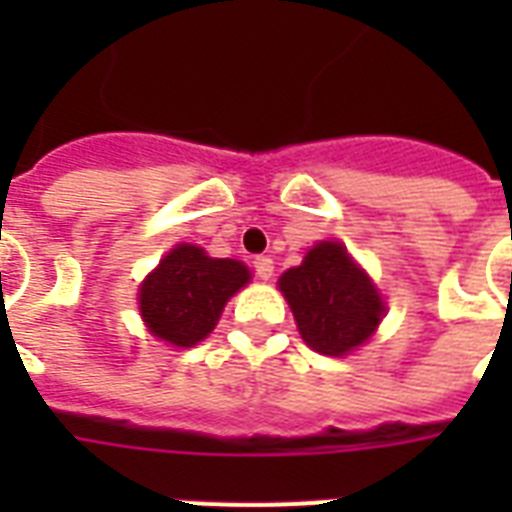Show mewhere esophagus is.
Returning <instances> with one entry per match:
<instances>
[{"label": "esophagus", "mask_w": 512, "mask_h": 512, "mask_svg": "<svg viewBox=\"0 0 512 512\" xmlns=\"http://www.w3.org/2000/svg\"><path fill=\"white\" fill-rule=\"evenodd\" d=\"M252 268H255V273L263 281H268L273 276V260L268 255H257L255 260H252Z\"/></svg>", "instance_id": "esophagus-1"}]
</instances>
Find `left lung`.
<instances>
[{
	"mask_svg": "<svg viewBox=\"0 0 512 512\" xmlns=\"http://www.w3.org/2000/svg\"><path fill=\"white\" fill-rule=\"evenodd\" d=\"M279 287L303 340L324 356H342L369 340L385 311L372 281L337 241L316 244Z\"/></svg>",
	"mask_w": 512,
	"mask_h": 512,
	"instance_id": "obj_1",
	"label": "left lung"
}]
</instances>
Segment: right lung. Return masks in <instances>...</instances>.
Returning <instances> with one entry per match:
<instances>
[{"label": "right lung", "instance_id": "right-lung-1", "mask_svg": "<svg viewBox=\"0 0 512 512\" xmlns=\"http://www.w3.org/2000/svg\"><path fill=\"white\" fill-rule=\"evenodd\" d=\"M249 281L239 260H215L180 244L140 287V313L151 335L191 348L215 329L228 297Z\"/></svg>", "mask_w": 512, "mask_h": 512}]
</instances>
